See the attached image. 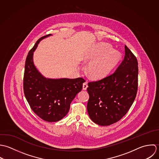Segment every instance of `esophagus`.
Wrapping results in <instances>:
<instances>
[{
  "instance_id": "esophagus-1",
  "label": "esophagus",
  "mask_w": 159,
  "mask_h": 159,
  "mask_svg": "<svg viewBox=\"0 0 159 159\" xmlns=\"http://www.w3.org/2000/svg\"><path fill=\"white\" fill-rule=\"evenodd\" d=\"M87 87H88V85H87V82H84V84H83V90H87Z\"/></svg>"
}]
</instances>
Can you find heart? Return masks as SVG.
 Segmentation results:
<instances>
[{
    "mask_svg": "<svg viewBox=\"0 0 159 159\" xmlns=\"http://www.w3.org/2000/svg\"><path fill=\"white\" fill-rule=\"evenodd\" d=\"M120 58V53L112 50L110 44L105 42L97 44L85 58L87 61L90 62L88 66L89 75L94 79L107 76Z\"/></svg>",
    "mask_w": 159,
    "mask_h": 159,
    "instance_id": "heart-1",
    "label": "heart"
}]
</instances>
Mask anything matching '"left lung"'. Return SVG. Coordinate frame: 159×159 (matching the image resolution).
<instances>
[{
	"label": "left lung",
	"instance_id": "left-lung-1",
	"mask_svg": "<svg viewBox=\"0 0 159 159\" xmlns=\"http://www.w3.org/2000/svg\"><path fill=\"white\" fill-rule=\"evenodd\" d=\"M125 57L116 71L99 80L88 84L87 111L92 120L101 126L119 121L135 99L138 66L136 57L125 45Z\"/></svg>",
	"mask_w": 159,
	"mask_h": 159
}]
</instances>
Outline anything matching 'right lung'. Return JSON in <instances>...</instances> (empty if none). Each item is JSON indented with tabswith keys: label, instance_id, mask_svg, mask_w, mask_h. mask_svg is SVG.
I'll use <instances>...</instances> for the list:
<instances>
[{
	"label": "right lung",
	"instance_id": "right-lung-1",
	"mask_svg": "<svg viewBox=\"0 0 159 159\" xmlns=\"http://www.w3.org/2000/svg\"><path fill=\"white\" fill-rule=\"evenodd\" d=\"M52 34L40 37L26 57L23 78L25 96L34 112L49 122L61 120L68 113L70 104L82 89L85 80L77 79H47L36 69L33 63V52L39 42Z\"/></svg>",
	"mask_w": 159,
	"mask_h": 159
}]
</instances>
